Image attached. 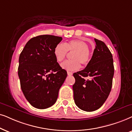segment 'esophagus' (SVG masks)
I'll return each instance as SVG.
<instances>
[{"label": "esophagus", "instance_id": "1", "mask_svg": "<svg viewBox=\"0 0 132 132\" xmlns=\"http://www.w3.org/2000/svg\"><path fill=\"white\" fill-rule=\"evenodd\" d=\"M72 72H68V75H69V76H71V75H72Z\"/></svg>", "mask_w": 132, "mask_h": 132}]
</instances>
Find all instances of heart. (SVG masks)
I'll use <instances>...</instances> for the list:
<instances>
[{
	"instance_id": "1",
	"label": "heart",
	"mask_w": 132,
	"mask_h": 132,
	"mask_svg": "<svg viewBox=\"0 0 132 132\" xmlns=\"http://www.w3.org/2000/svg\"><path fill=\"white\" fill-rule=\"evenodd\" d=\"M89 46L85 41L81 40H72L66 43H59L54 48V54L57 61L61 62L69 52H74L72 55V60H66L61 64L62 69L68 71H77L80 68L81 64L87 66L90 61L91 54Z\"/></svg>"
}]
</instances>
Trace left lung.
I'll use <instances>...</instances> for the list:
<instances>
[{
  "label": "left lung",
  "mask_w": 132,
  "mask_h": 132,
  "mask_svg": "<svg viewBox=\"0 0 132 132\" xmlns=\"http://www.w3.org/2000/svg\"><path fill=\"white\" fill-rule=\"evenodd\" d=\"M95 48L86 68L73 74V99L80 109L92 112L98 109L108 98L114 74L113 57L104 42L95 38ZM84 77L89 78L86 80Z\"/></svg>",
  "instance_id": "left-lung-1"
}]
</instances>
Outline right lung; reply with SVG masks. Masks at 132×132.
Instances as JSON below:
<instances>
[{
  "instance_id": "obj_1",
  "label": "right lung",
  "mask_w": 132,
  "mask_h": 132,
  "mask_svg": "<svg viewBox=\"0 0 132 132\" xmlns=\"http://www.w3.org/2000/svg\"><path fill=\"white\" fill-rule=\"evenodd\" d=\"M62 37L42 35L27 42L19 56L18 75L26 99L44 109L55 104L67 72L57 63L54 50Z\"/></svg>"
}]
</instances>
